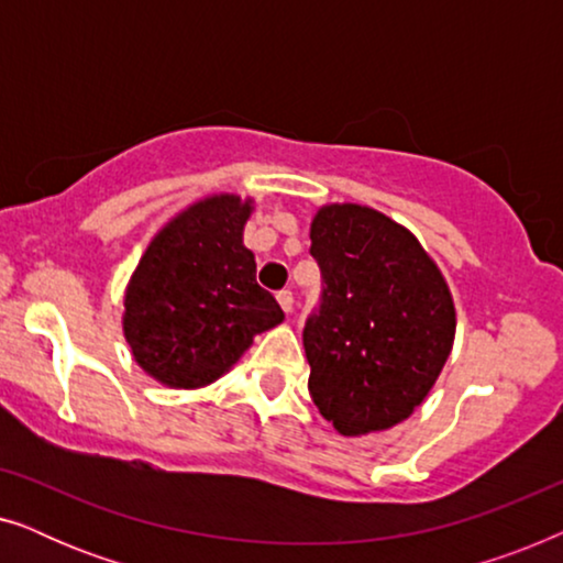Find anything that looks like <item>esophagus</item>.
Here are the masks:
<instances>
[{
    "label": "esophagus",
    "instance_id": "esophagus-1",
    "mask_svg": "<svg viewBox=\"0 0 563 563\" xmlns=\"http://www.w3.org/2000/svg\"><path fill=\"white\" fill-rule=\"evenodd\" d=\"M276 299H279L282 310L289 314V312H291V307H295V295H291V291H289V289H282V291H279V295H276Z\"/></svg>",
    "mask_w": 563,
    "mask_h": 563
}]
</instances>
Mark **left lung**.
<instances>
[{"label": "left lung", "mask_w": 563, "mask_h": 563, "mask_svg": "<svg viewBox=\"0 0 563 563\" xmlns=\"http://www.w3.org/2000/svg\"><path fill=\"white\" fill-rule=\"evenodd\" d=\"M310 241L322 291L302 333L307 389L341 435L387 430L410 418L449 358V284L418 238L372 207H322Z\"/></svg>", "instance_id": "obj_1"}]
</instances>
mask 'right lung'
Returning a JSON list of instances; mask_svg holds the SVG:
<instances>
[{
    "label": "right lung",
    "mask_w": 563,
    "mask_h": 563,
    "mask_svg": "<svg viewBox=\"0 0 563 563\" xmlns=\"http://www.w3.org/2000/svg\"><path fill=\"white\" fill-rule=\"evenodd\" d=\"M251 199L214 195L168 222L125 291V338L145 374L197 389L228 372L284 312L243 245Z\"/></svg>",
    "instance_id": "add662e5"
}]
</instances>
